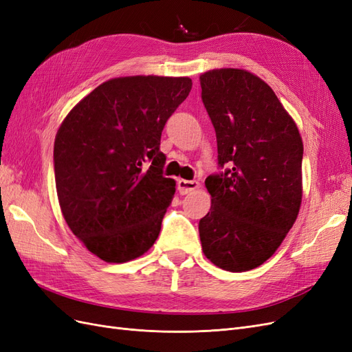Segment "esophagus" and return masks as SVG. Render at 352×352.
<instances>
[{
    "label": "esophagus",
    "mask_w": 352,
    "mask_h": 352,
    "mask_svg": "<svg viewBox=\"0 0 352 352\" xmlns=\"http://www.w3.org/2000/svg\"><path fill=\"white\" fill-rule=\"evenodd\" d=\"M199 186L198 180H185V179H179L177 180V190L180 195H186L189 192H192Z\"/></svg>",
    "instance_id": "esophagus-1"
}]
</instances>
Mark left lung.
I'll return each mask as SVG.
<instances>
[{"label":"left lung","mask_w":352,"mask_h":352,"mask_svg":"<svg viewBox=\"0 0 352 352\" xmlns=\"http://www.w3.org/2000/svg\"><path fill=\"white\" fill-rule=\"evenodd\" d=\"M199 82L221 168L206 179L202 251L223 270L247 272L272 257L296 220L304 146L273 89L252 73L210 70Z\"/></svg>","instance_id":"1"}]
</instances>
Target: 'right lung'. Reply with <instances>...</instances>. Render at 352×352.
Segmentation results:
<instances>
[{"instance_id": "obj_1", "label": "right lung", "mask_w": 352, "mask_h": 352, "mask_svg": "<svg viewBox=\"0 0 352 352\" xmlns=\"http://www.w3.org/2000/svg\"><path fill=\"white\" fill-rule=\"evenodd\" d=\"M192 88L189 78L101 83L61 123L56 186L74 236L107 263L140 257L158 238L176 190L164 177L162 132Z\"/></svg>"}]
</instances>
